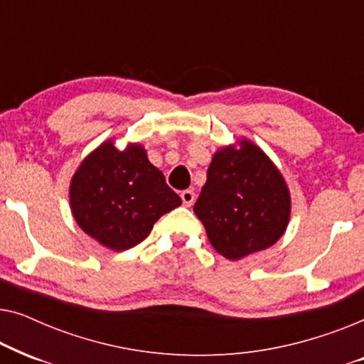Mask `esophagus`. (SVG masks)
I'll return each instance as SVG.
<instances>
[{"label": "esophagus", "instance_id": "34e87169", "mask_svg": "<svg viewBox=\"0 0 364 364\" xmlns=\"http://www.w3.org/2000/svg\"><path fill=\"white\" fill-rule=\"evenodd\" d=\"M181 198H182L183 205L191 207L193 200H196V193H193V191H183V192H181Z\"/></svg>", "mask_w": 364, "mask_h": 364}]
</instances>
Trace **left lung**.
I'll list each match as a JSON object with an SVG mask.
<instances>
[{"label": "left lung", "instance_id": "left-lung-1", "mask_svg": "<svg viewBox=\"0 0 364 364\" xmlns=\"http://www.w3.org/2000/svg\"><path fill=\"white\" fill-rule=\"evenodd\" d=\"M193 212L212 247L228 260H242L275 245L285 233L290 188L272 159L242 137L213 154Z\"/></svg>", "mask_w": 364, "mask_h": 364}]
</instances>
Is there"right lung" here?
Instances as JSON below:
<instances>
[{"label": "right lung", "mask_w": 364, "mask_h": 364, "mask_svg": "<svg viewBox=\"0 0 364 364\" xmlns=\"http://www.w3.org/2000/svg\"><path fill=\"white\" fill-rule=\"evenodd\" d=\"M182 203L139 142L107 139L84 157L69 186V205L84 233L122 252L141 243L164 213Z\"/></svg>", "instance_id": "obj_1"}]
</instances>
